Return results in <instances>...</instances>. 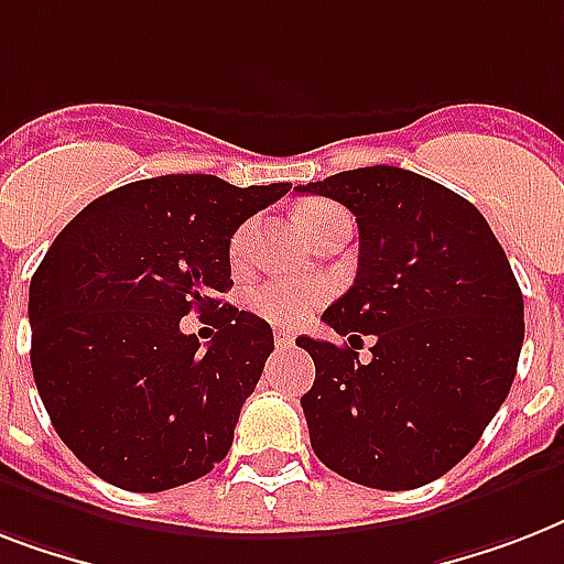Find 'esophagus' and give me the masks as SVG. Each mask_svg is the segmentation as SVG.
Returning a JSON list of instances; mask_svg holds the SVG:
<instances>
[{
	"instance_id": "1",
	"label": "esophagus",
	"mask_w": 564,
	"mask_h": 564,
	"mask_svg": "<svg viewBox=\"0 0 564 564\" xmlns=\"http://www.w3.org/2000/svg\"><path fill=\"white\" fill-rule=\"evenodd\" d=\"M292 343H295V336H292L290 330L274 327V345H278V348H292Z\"/></svg>"
}]
</instances>
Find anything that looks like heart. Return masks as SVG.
Listing matches in <instances>:
<instances>
[{
  "label": "heart",
  "instance_id": "b5f03b06",
  "mask_svg": "<svg viewBox=\"0 0 564 564\" xmlns=\"http://www.w3.org/2000/svg\"><path fill=\"white\" fill-rule=\"evenodd\" d=\"M343 207H336L330 202H307L301 204L299 210H295V225H299L304 234L310 230H316L318 225H325L327 219H336V216H343ZM251 230H254V221H246V225H239L234 230V237H230V260L234 263H242L248 257V246H251ZM327 299V286L316 278H278V281H265L260 286L246 295L248 310L254 313V316L265 318V322H274V325H301L304 318L313 313V310Z\"/></svg>",
  "mask_w": 564,
  "mask_h": 564
}]
</instances>
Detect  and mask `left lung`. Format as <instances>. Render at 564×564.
<instances>
[{"mask_svg":"<svg viewBox=\"0 0 564 564\" xmlns=\"http://www.w3.org/2000/svg\"><path fill=\"white\" fill-rule=\"evenodd\" d=\"M357 216V281L322 322L351 345H299L316 362L304 398L310 445L345 480L427 486L489 427L516 380L524 299L498 237L471 202L398 166L295 187ZM371 335L372 360L356 345Z\"/></svg>","mask_w":564,"mask_h":564,"instance_id":"1","label":"left lung"}]
</instances>
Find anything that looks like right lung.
Segmentation results:
<instances>
[{
  "instance_id": "right-lung-1",
  "label": "right lung",
  "mask_w": 564,
  "mask_h": 564,
  "mask_svg": "<svg viewBox=\"0 0 564 564\" xmlns=\"http://www.w3.org/2000/svg\"><path fill=\"white\" fill-rule=\"evenodd\" d=\"M290 184L161 175L90 202L29 290L31 371L57 436L96 477L163 491L213 471L274 351L269 322L221 304L230 237ZM217 310L207 349L180 330Z\"/></svg>"
}]
</instances>
